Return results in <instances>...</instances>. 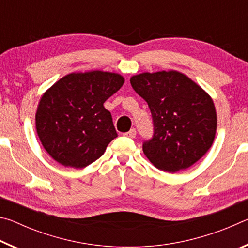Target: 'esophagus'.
Returning a JSON list of instances; mask_svg holds the SVG:
<instances>
[{"instance_id": "esophagus-1", "label": "esophagus", "mask_w": 248, "mask_h": 248, "mask_svg": "<svg viewBox=\"0 0 248 248\" xmlns=\"http://www.w3.org/2000/svg\"><path fill=\"white\" fill-rule=\"evenodd\" d=\"M124 136L128 137V138H131V139H133V138H136V136H137L136 129H131L129 132H125Z\"/></svg>"}]
</instances>
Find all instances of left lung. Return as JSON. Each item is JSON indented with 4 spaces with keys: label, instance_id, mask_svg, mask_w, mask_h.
<instances>
[{
    "label": "left lung",
    "instance_id": "left-lung-1",
    "mask_svg": "<svg viewBox=\"0 0 248 248\" xmlns=\"http://www.w3.org/2000/svg\"><path fill=\"white\" fill-rule=\"evenodd\" d=\"M133 90L149 105L154 133L143 152L158 170H186L211 148L217 131L212 98L177 71L141 73L130 78Z\"/></svg>",
    "mask_w": 248,
    "mask_h": 248
}]
</instances>
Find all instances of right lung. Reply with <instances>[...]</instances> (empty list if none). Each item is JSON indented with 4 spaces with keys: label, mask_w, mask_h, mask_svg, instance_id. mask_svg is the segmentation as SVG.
<instances>
[{
    "label": "right lung",
    "mask_w": 248,
    "mask_h": 248,
    "mask_svg": "<svg viewBox=\"0 0 248 248\" xmlns=\"http://www.w3.org/2000/svg\"><path fill=\"white\" fill-rule=\"evenodd\" d=\"M118 73H70L40 98L36 129L41 144L59 164L83 169L99 158L118 136L104 103L120 90Z\"/></svg>",
    "instance_id": "obj_1"
}]
</instances>
